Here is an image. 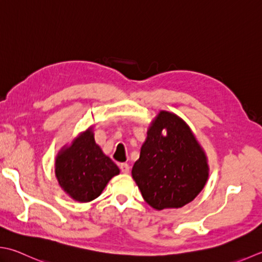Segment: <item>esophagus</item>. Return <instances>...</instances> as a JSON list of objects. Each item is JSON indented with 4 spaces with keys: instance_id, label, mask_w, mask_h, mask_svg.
I'll list each match as a JSON object with an SVG mask.
<instances>
[{
    "instance_id": "obj_1",
    "label": "esophagus",
    "mask_w": 262,
    "mask_h": 262,
    "mask_svg": "<svg viewBox=\"0 0 262 262\" xmlns=\"http://www.w3.org/2000/svg\"><path fill=\"white\" fill-rule=\"evenodd\" d=\"M129 166L127 165V163H120V170L124 172V173H128L129 172Z\"/></svg>"
}]
</instances>
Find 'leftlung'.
I'll return each instance as SVG.
<instances>
[{
	"mask_svg": "<svg viewBox=\"0 0 262 262\" xmlns=\"http://www.w3.org/2000/svg\"><path fill=\"white\" fill-rule=\"evenodd\" d=\"M162 129H167L166 136ZM132 175L152 208H182L202 191L208 178L207 159L185 122L161 111L147 132Z\"/></svg>",
	"mask_w": 262,
	"mask_h": 262,
	"instance_id": "8db88e82",
	"label": "left lung"
}]
</instances>
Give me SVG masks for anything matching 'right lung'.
<instances>
[{
  "instance_id": "add662e5",
  "label": "right lung",
  "mask_w": 262,
  "mask_h": 262,
  "mask_svg": "<svg viewBox=\"0 0 262 262\" xmlns=\"http://www.w3.org/2000/svg\"><path fill=\"white\" fill-rule=\"evenodd\" d=\"M55 173L60 186L71 198L79 202H90L119 173V168L103 155L89 129L58 157Z\"/></svg>"
}]
</instances>
